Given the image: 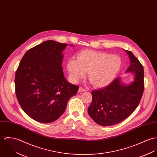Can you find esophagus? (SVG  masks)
<instances>
[{"instance_id": "34e87169", "label": "esophagus", "mask_w": 157, "mask_h": 157, "mask_svg": "<svg viewBox=\"0 0 157 157\" xmlns=\"http://www.w3.org/2000/svg\"><path fill=\"white\" fill-rule=\"evenodd\" d=\"M86 91V90L84 89L82 87H79V88L78 90V92H84V91Z\"/></svg>"}]
</instances>
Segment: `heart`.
I'll list each match as a JSON object with an SVG mask.
<instances>
[{"mask_svg":"<svg viewBox=\"0 0 157 157\" xmlns=\"http://www.w3.org/2000/svg\"><path fill=\"white\" fill-rule=\"evenodd\" d=\"M122 66V59L117 55L86 50L78 54L77 59L72 58L67 62V69L74 82L88 78L96 87L109 84L116 78Z\"/></svg>","mask_w":157,"mask_h":157,"instance_id":"obj_1","label":"heart"}]
</instances>
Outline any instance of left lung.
Listing matches in <instances>:
<instances>
[{
  "instance_id": "obj_1",
  "label": "left lung",
  "mask_w": 157,
  "mask_h": 157,
  "mask_svg": "<svg viewBox=\"0 0 157 157\" xmlns=\"http://www.w3.org/2000/svg\"><path fill=\"white\" fill-rule=\"evenodd\" d=\"M125 51L131 60L126 72L134 74V81L126 86L121 82V78H117L108 86L91 92L92 102L88 108V114L103 126L116 124L129 117L138 106L143 93V67L132 53Z\"/></svg>"
}]
</instances>
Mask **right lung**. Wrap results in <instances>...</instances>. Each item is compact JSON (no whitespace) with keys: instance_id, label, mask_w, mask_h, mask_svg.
Returning a JSON list of instances; mask_svg holds the SVG:
<instances>
[{"instance_id":"right-lung-1","label":"right lung","mask_w":157,"mask_h":157,"mask_svg":"<svg viewBox=\"0 0 157 157\" xmlns=\"http://www.w3.org/2000/svg\"><path fill=\"white\" fill-rule=\"evenodd\" d=\"M67 46L46 41L25 53L18 67L15 76L18 101L25 113L37 122L57 120L79 89L64 76L62 52Z\"/></svg>"}]
</instances>
